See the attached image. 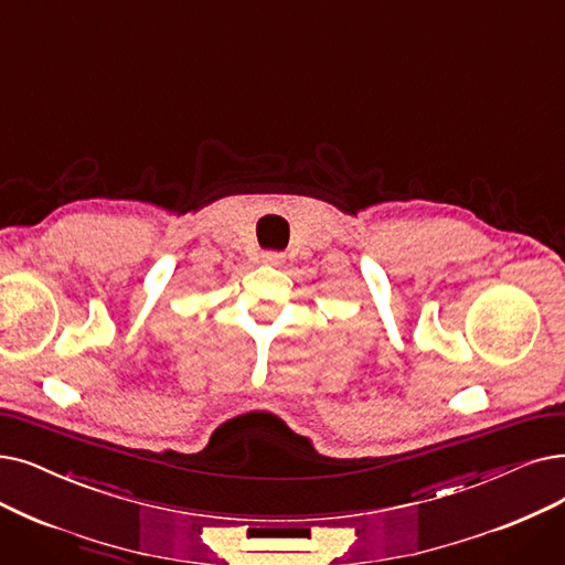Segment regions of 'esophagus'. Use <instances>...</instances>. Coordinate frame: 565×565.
<instances>
[{
    "mask_svg": "<svg viewBox=\"0 0 565 565\" xmlns=\"http://www.w3.org/2000/svg\"><path fill=\"white\" fill-rule=\"evenodd\" d=\"M260 258H263L265 265H275V267L284 263V254L281 252H263Z\"/></svg>",
    "mask_w": 565,
    "mask_h": 565,
    "instance_id": "34e87169",
    "label": "esophagus"
}]
</instances>
